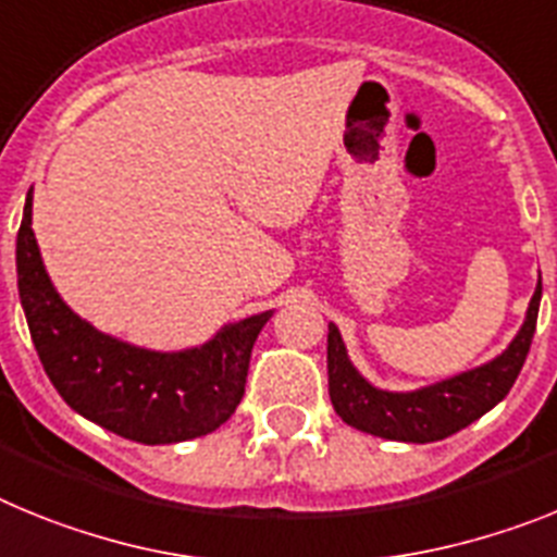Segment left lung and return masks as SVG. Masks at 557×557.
I'll return each mask as SVG.
<instances>
[{"mask_svg": "<svg viewBox=\"0 0 557 557\" xmlns=\"http://www.w3.org/2000/svg\"><path fill=\"white\" fill-rule=\"evenodd\" d=\"M539 302L541 280L519 336L512 338L502 356L476 370L459 372L454 379L423 386L414 393H386L361 379L359 370L347 359V347L338 327L327 325V393L333 409L352 429L384 440H400V443H434L466 429L499 404L519 379L533 345Z\"/></svg>", "mask_w": 557, "mask_h": 557, "instance_id": "obj_1", "label": "left lung"}]
</instances>
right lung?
<instances>
[{
  "label": "right lung",
  "mask_w": 557,
  "mask_h": 557,
  "mask_svg": "<svg viewBox=\"0 0 557 557\" xmlns=\"http://www.w3.org/2000/svg\"><path fill=\"white\" fill-rule=\"evenodd\" d=\"M30 224L33 196H27L16 238L18 297L38 359L77 414L145 446L201 437L235 414L251 347L272 311L221 327L193 350L125 345L95 331L58 297Z\"/></svg>",
  "instance_id": "add662e5"
}]
</instances>
